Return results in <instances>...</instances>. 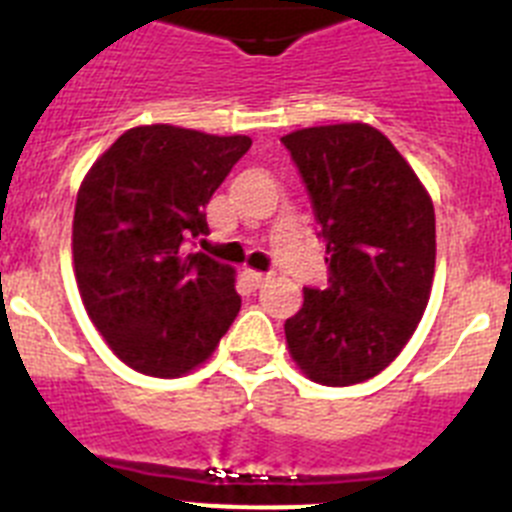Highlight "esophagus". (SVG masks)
Returning a JSON list of instances; mask_svg holds the SVG:
<instances>
[{
  "label": "esophagus",
  "instance_id": "1",
  "mask_svg": "<svg viewBox=\"0 0 512 512\" xmlns=\"http://www.w3.org/2000/svg\"><path fill=\"white\" fill-rule=\"evenodd\" d=\"M243 279H246L248 284H251V287H264L266 282H269L271 279V274H264V271H253V269H246L243 271Z\"/></svg>",
  "mask_w": 512,
  "mask_h": 512
}]
</instances>
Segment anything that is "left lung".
Returning a JSON list of instances; mask_svg holds the SVG:
<instances>
[{"label":"left lung","instance_id":"obj_1","mask_svg":"<svg viewBox=\"0 0 512 512\" xmlns=\"http://www.w3.org/2000/svg\"><path fill=\"white\" fill-rule=\"evenodd\" d=\"M282 143L310 192L328 287H305L284 323L312 382L348 387L397 359L423 318L436 271V212L413 166L366 122L302 128Z\"/></svg>","mask_w":512,"mask_h":512}]
</instances>
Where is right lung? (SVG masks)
Wrapping results in <instances>:
<instances>
[{
  "label": "right lung",
  "instance_id": "obj_1",
  "mask_svg": "<svg viewBox=\"0 0 512 512\" xmlns=\"http://www.w3.org/2000/svg\"><path fill=\"white\" fill-rule=\"evenodd\" d=\"M248 135L140 125L112 143L76 194L74 274L94 328L122 364L174 379L212 356L241 310L235 269L184 243Z\"/></svg>",
  "mask_w": 512,
  "mask_h": 512
}]
</instances>
